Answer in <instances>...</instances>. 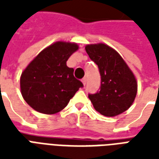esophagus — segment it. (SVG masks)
I'll list each match as a JSON object with an SVG mask.
<instances>
[{
  "instance_id": "34e87169",
  "label": "esophagus",
  "mask_w": 159,
  "mask_h": 159,
  "mask_svg": "<svg viewBox=\"0 0 159 159\" xmlns=\"http://www.w3.org/2000/svg\"><path fill=\"white\" fill-rule=\"evenodd\" d=\"M82 82H83V85L85 86V85H86V83H87V79H86V78H83V79L82 80Z\"/></svg>"
}]
</instances>
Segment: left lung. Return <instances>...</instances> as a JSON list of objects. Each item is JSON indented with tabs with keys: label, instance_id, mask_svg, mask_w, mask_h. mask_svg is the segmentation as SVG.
I'll return each instance as SVG.
<instances>
[{
	"label": "left lung",
	"instance_id": "1",
	"mask_svg": "<svg viewBox=\"0 0 159 159\" xmlns=\"http://www.w3.org/2000/svg\"><path fill=\"white\" fill-rule=\"evenodd\" d=\"M100 74V90L89 93L94 109L106 117H115L127 111L137 93V82L131 70L117 51L104 43L85 47Z\"/></svg>",
	"mask_w": 159,
	"mask_h": 159
}]
</instances>
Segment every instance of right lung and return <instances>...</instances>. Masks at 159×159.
<instances>
[{
    "label": "right lung",
    "instance_id": "1",
    "mask_svg": "<svg viewBox=\"0 0 159 159\" xmlns=\"http://www.w3.org/2000/svg\"><path fill=\"white\" fill-rule=\"evenodd\" d=\"M78 49L76 43L57 42L43 49L23 71L20 89L27 104L41 113L54 114L63 110L76 91L83 88L66 66L70 56Z\"/></svg>",
    "mask_w": 159,
    "mask_h": 159
}]
</instances>
